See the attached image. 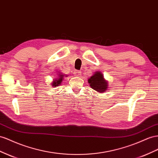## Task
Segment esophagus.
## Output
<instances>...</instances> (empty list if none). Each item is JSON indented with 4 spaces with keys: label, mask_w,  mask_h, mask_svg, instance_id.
Listing matches in <instances>:
<instances>
[{
    "label": "esophagus",
    "mask_w": 158,
    "mask_h": 158,
    "mask_svg": "<svg viewBox=\"0 0 158 158\" xmlns=\"http://www.w3.org/2000/svg\"><path fill=\"white\" fill-rule=\"evenodd\" d=\"M74 73H75V75L76 76H78V77L79 76H81V75H82V74H81L82 72H81V71H80V70H76Z\"/></svg>",
    "instance_id": "esophagus-1"
}]
</instances>
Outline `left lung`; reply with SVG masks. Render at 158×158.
<instances>
[{
    "label": "left lung",
    "instance_id": "obj_1",
    "mask_svg": "<svg viewBox=\"0 0 158 158\" xmlns=\"http://www.w3.org/2000/svg\"><path fill=\"white\" fill-rule=\"evenodd\" d=\"M88 82L90 87L98 92L104 93L108 90V82L100 71L95 72L94 74L88 78Z\"/></svg>",
    "mask_w": 158,
    "mask_h": 158
}]
</instances>
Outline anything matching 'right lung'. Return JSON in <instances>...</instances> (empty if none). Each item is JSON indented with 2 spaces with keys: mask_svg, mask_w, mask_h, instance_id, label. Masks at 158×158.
<instances>
[{
  "mask_svg": "<svg viewBox=\"0 0 158 158\" xmlns=\"http://www.w3.org/2000/svg\"><path fill=\"white\" fill-rule=\"evenodd\" d=\"M57 76L56 77V78L53 79V81L52 82V83H51V86H52L53 88L54 87H56V86H58L59 85H60L62 81L64 80V78L65 77H67V75L66 74H63L62 72H58L57 73Z\"/></svg>",
  "mask_w": 158,
  "mask_h": 158,
  "instance_id": "1",
  "label": "right lung"
}]
</instances>
